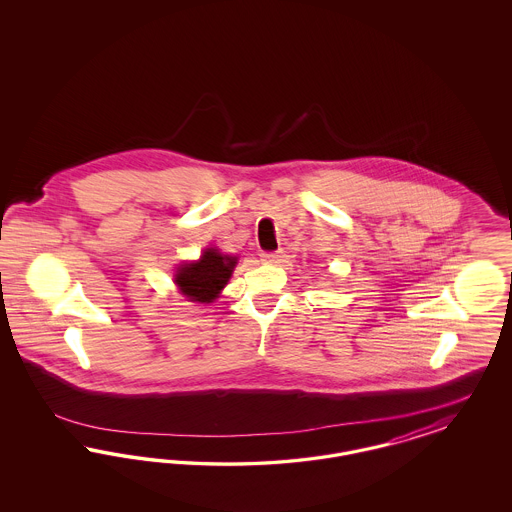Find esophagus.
<instances>
[{"instance_id":"obj_1","label":"esophagus","mask_w":512,"mask_h":512,"mask_svg":"<svg viewBox=\"0 0 512 512\" xmlns=\"http://www.w3.org/2000/svg\"><path fill=\"white\" fill-rule=\"evenodd\" d=\"M280 251H265V253H261V261H265V263H278L280 261Z\"/></svg>"}]
</instances>
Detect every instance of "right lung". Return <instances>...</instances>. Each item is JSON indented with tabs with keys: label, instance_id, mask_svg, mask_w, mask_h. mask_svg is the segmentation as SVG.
Returning <instances> with one entry per match:
<instances>
[{
	"label": "right lung",
	"instance_id": "right-lung-1",
	"mask_svg": "<svg viewBox=\"0 0 512 512\" xmlns=\"http://www.w3.org/2000/svg\"><path fill=\"white\" fill-rule=\"evenodd\" d=\"M234 267L236 257L220 255L217 249H207L197 263L178 268L176 284L190 301L211 303L219 297Z\"/></svg>",
	"mask_w": 512,
	"mask_h": 512
}]
</instances>
